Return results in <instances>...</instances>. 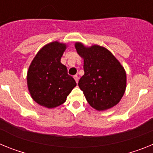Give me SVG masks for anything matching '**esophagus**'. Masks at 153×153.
<instances>
[{"mask_svg":"<svg viewBox=\"0 0 153 153\" xmlns=\"http://www.w3.org/2000/svg\"><path fill=\"white\" fill-rule=\"evenodd\" d=\"M74 79H75L76 80V83H78V81H79V77H78V76H74Z\"/></svg>","mask_w":153,"mask_h":153,"instance_id":"34e87169","label":"esophagus"}]
</instances>
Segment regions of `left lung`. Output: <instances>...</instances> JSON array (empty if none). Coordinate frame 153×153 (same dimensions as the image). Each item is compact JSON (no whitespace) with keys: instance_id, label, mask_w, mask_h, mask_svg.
<instances>
[{"instance_id":"1","label":"left lung","mask_w":153,"mask_h":153,"mask_svg":"<svg viewBox=\"0 0 153 153\" xmlns=\"http://www.w3.org/2000/svg\"><path fill=\"white\" fill-rule=\"evenodd\" d=\"M75 48L83 59L84 75L78 85L88 103L98 111L117 105L126 88V74L122 64L102 46L86 47L76 42Z\"/></svg>"}]
</instances>
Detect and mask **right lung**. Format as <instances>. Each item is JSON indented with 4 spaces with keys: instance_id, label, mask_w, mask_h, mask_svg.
I'll return each instance as SVG.
<instances>
[{
    "instance_id": "right-lung-1",
    "label": "right lung",
    "mask_w": 153,
    "mask_h": 153,
    "mask_svg": "<svg viewBox=\"0 0 153 153\" xmlns=\"http://www.w3.org/2000/svg\"><path fill=\"white\" fill-rule=\"evenodd\" d=\"M67 45L53 41L37 52L27 70V83L33 100L48 109L57 107L67 100L76 86L60 60Z\"/></svg>"
}]
</instances>
